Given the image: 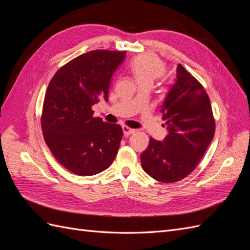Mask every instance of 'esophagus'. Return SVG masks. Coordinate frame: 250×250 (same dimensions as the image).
Instances as JSON below:
<instances>
[{"label": "esophagus", "instance_id": "34e87169", "mask_svg": "<svg viewBox=\"0 0 250 250\" xmlns=\"http://www.w3.org/2000/svg\"><path fill=\"white\" fill-rule=\"evenodd\" d=\"M123 132L125 135H130L135 132V129H132V128H129L128 126H123Z\"/></svg>", "mask_w": 250, "mask_h": 250}]
</instances>
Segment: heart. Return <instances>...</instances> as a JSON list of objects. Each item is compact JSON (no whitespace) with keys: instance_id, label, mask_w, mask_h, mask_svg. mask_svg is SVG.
<instances>
[{"instance_id":"1","label":"heart","mask_w":250,"mask_h":250,"mask_svg":"<svg viewBox=\"0 0 250 250\" xmlns=\"http://www.w3.org/2000/svg\"><path fill=\"white\" fill-rule=\"evenodd\" d=\"M129 70L140 84L143 82L152 83L165 73L166 66L160 58L145 54L135 57L129 64Z\"/></svg>"}]
</instances>
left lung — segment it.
Returning a JSON list of instances; mask_svg holds the SVG:
<instances>
[{"label": "left lung", "mask_w": 250, "mask_h": 250, "mask_svg": "<svg viewBox=\"0 0 250 250\" xmlns=\"http://www.w3.org/2000/svg\"><path fill=\"white\" fill-rule=\"evenodd\" d=\"M176 72V81L162 106L167 137L163 142L151 138L141 154L144 171L162 183L187 177L199 164L215 134V120L206 89L180 63Z\"/></svg>", "instance_id": "8db88e82"}]
</instances>
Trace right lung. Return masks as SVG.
I'll return each mask as SVG.
<instances>
[{
	"label": "right lung",
	"mask_w": 250,
	"mask_h": 250,
	"mask_svg": "<svg viewBox=\"0 0 250 250\" xmlns=\"http://www.w3.org/2000/svg\"><path fill=\"white\" fill-rule=\"evenodd\" d=\"M125 54L89 51L60 67L49 83L42 115L43 139L59 164L76 175L106 170L117 156L122 127L94 118L92 106L108 100L111 77Z\"/></svg>",
	"instance_id": "add662e5"
}]
</instances>
